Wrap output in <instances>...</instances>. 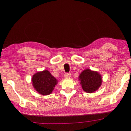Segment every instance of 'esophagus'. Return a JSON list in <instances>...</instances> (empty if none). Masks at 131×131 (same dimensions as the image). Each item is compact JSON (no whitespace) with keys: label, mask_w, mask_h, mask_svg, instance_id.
I'll return each mask as SVG.
<instances>
[{"label":"esophagus","mask_w":131,"mask_h":131,"mask_svg":"<svg viewBox=\"0 0 131 131\" xmlns=\"http://www.w3.org/2000/svg\"><path fill=\"white\" fill-rule=\"evenodd\" d=\"M64 77L65 78H70L71 77V74L69 73H66L64 74Z\"/></svg>","instance_id":"34e87169"}]
</instances>
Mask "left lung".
<instances>
[{
    "mask_svg": "<svg viewBox=\"0 0 131 131\" xmlns=\"http://www.w3.org/2000/svg\"><path fill=\"white\" fill-rule=\"evenodd\" d=\"M101 75L96 71L89 69L83 70L79 77L83 90L88 93H92L99 89L102 84Z\"/></svg>",
    "mask_w": 131,
    "mask_h": 131,
    "instance_id": "8db88e82",
    "label": "left lung"
}]
</instances>
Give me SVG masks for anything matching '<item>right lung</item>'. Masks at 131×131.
<instances>
[{
  "mask_svg": "<svg viewBox=\"0 0 131 131\" xmlns=\"http://www.w3.org/2000/svg\"><path fill=\"white\" fill-rule=\"evenodd\" d=\"M32 85L40 94L48 95L54 90L58 80L52 76L49 71L44 70L35 73L32 79Z\"/></svg>",
  "mask_w": 131,
  "mask_h": 131,
  "instance_id": "add662e5",
  "label": "right lung"
}]
</instances>
